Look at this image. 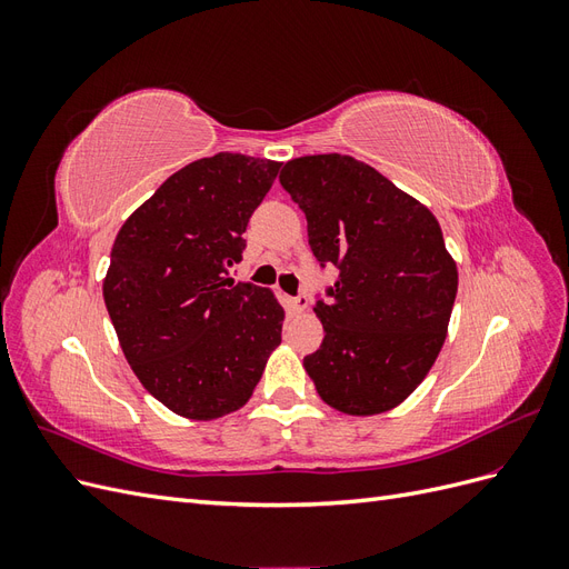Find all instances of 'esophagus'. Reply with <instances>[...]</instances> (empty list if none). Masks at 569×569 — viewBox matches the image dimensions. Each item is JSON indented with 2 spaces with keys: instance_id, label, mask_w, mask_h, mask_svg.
<instances>
[{
  "instance_id": "esophagus-1",
  "label": "esophagus",
  "mask_w": 569,
  "mask_h": 569,
  "mask_svg": "<svg viewBox=\"0 0 569 569\" xmlns=\"http://www.w3.org/2000/svg\"><path fill=\"white\" fill-rule=\"evenodd\" d=\"M289 306H291V311H297V313H303L306 308H308V297L306 295H299V297H295L289 301Z\"/></svg>"
}]
</instances>
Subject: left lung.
<instances>
[{
    "label": "left lung",
    "mask_w": 569,
    "mask_h": 569,
    "mask_svg": "<svg viewBox=\"0 0 569 569\" xmlns=\"http://www.w3.org/2000/svg\"><path fill=\"white\" fill-rule=\"evenodd\" d=\"M280 184L306 213L320 268L339 270L313 308L325 339L306 372L347 416L399 406L435 366L458 291L437 218L343 153L291 159Z\"/></svg>",
    "instance_id": "1"
}]
</instances>
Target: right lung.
Here are the masks:
<instances>
[{
  "label": "right lung",
  "instance_id": "1",
  "mask_svg": "<svg viewBox=\"0 0 569 569\" xmlns=\"http://www.w3.org/2000/svg\"><path fill=\"white\" fill-rule=\"evenodd\" d=\"M280 166L228 151L199 159L116 234L104 301L120 349L153 399L182 418L242 408L282 341L272 291L230 278Z\"/></svg>",
  "mask_w": 569,
  "mask_h": 569
}]
</instances>
